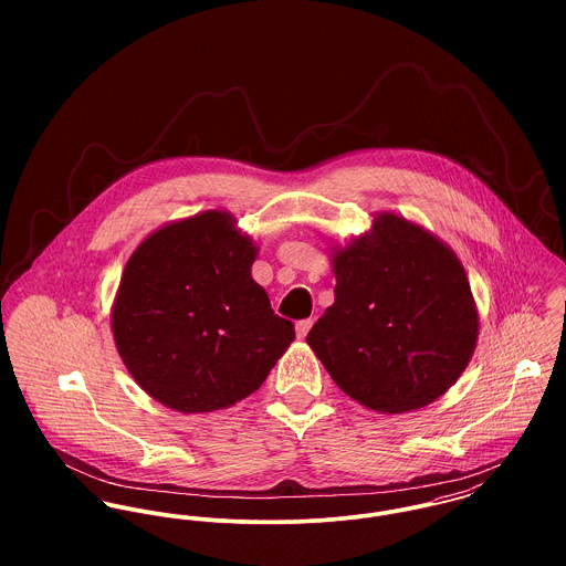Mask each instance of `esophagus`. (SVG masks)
<instances>
[{
  "mask_svg": "<svg viewBox=\"0 0 566 566\" xmlns=\"http://www.w3.org/2000/svg\"><path fill=\"white\" fill-rule=\"evenodd\" d=\"M312 324H314V318H307V321H301V323H296V337H298V339H303V337L310 333Z\"/></svg>",
  "mask_w": 566,
  "mask_h": 566,
  "instance_id": "1",
  "label": "esophagus"
}]
</instances>
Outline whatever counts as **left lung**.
Listing matches in <instances>:
<instances>
[{"instance_id": "obj_1", "label": "left lung", "mask_w": 566, "mask_h": 566, "mask_svg": "<svg viewBox=\"0 0 566 566\" xmlns=\"http://www.w3.org/2000/svg\"><path fill=\"white\" fill-rule=\"evenodd\" d=\"M335 301L307 335L337 388L379 413L440 399L467 370L480 314L460 256L395 211L328 248Z\"/></svg>"}]
</instances>
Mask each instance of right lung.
Masks as SVG:
<instances>
[{
    "instance_id": "right-lung-1",
    "label": "right lung",
    "mask_w": 566,
    "mask_h": 566,
    "mask_svg": "<svg viewBox=\"0 0 566 566\" xmlns=\"http://www.w3.org/2000/svg\"><path fill=\"white\" fill-rule=\"evenodd\" d=\"M259 245L222 209L174 220L133 250L111 307L117 353L155 401L227 409L261 388L294 342L252 279Z\"/></svg>"
}]
</instances>
